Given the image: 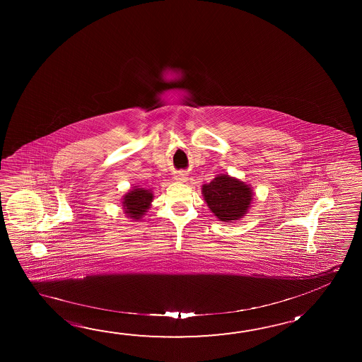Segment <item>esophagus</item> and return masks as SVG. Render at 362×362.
I'll list each match as a JSON object with an SVG mask.
<instances>
[{"instance_id":"34e87169","label":"esophagus","mask_w":362,"mask_h":362,"mask_svg":"<svg viewBox=\"0 0 362 362\" xmlns=\"http://www.w3.org/2000/svg\"><path fill=\"white\" fill-rule=\"evenodd\" d=\"M174 178L179 180V182H185L187 180V174L184 172H179L175 174V177Z\"/></svg>"}]
</instances>
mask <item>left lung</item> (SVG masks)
Here are the masks:
<instances>
[{
	"label": "left lung",
	"mask_w": 362,
	"mask_h": 362,
	"mask_svg": "<svg viewBox=\"0 0 362 362\" xmlns=\"http://www.w3.org/2000/svg\"><path fill=\"white\" fill-rule=\"evenodd\" d=\"M208 207L219 221L232 222L241 218L249 209L252 192L249 185L228 175H218L202 187Z\"/></svg>",
	"instance_id": "left-lung-1"
}]
</instances>
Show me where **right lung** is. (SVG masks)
<instances>
[{
	"label": "right lung",
	"instance_id": "add662e5",
	"mask_svg": "<svg viewBox=\"0 0 362 362\" xmlns=\"http://www.w3.org/2000/svg\"><path fill=\"white\" fill-rule=\"evenodd\" d=\"M153 201V194L148 189L137 188L131 190L124 198V209L131 218H141Z\"/></svg>",
	"mask_w": 362,
	"mask_h": 362
}]
</instances>
